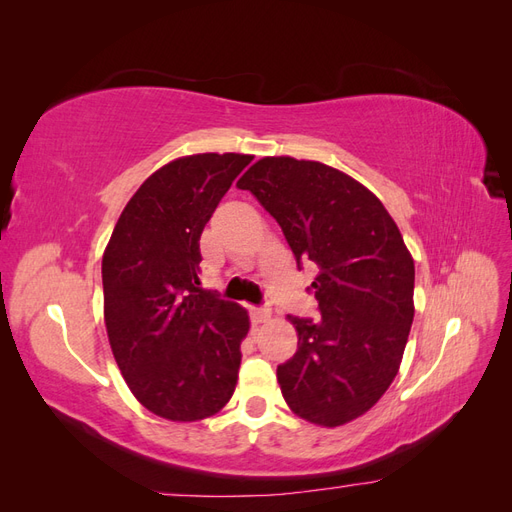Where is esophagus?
<instances>
[{
    "label": "esophagus",
    "instance_id": "1",
    "mask_svg": "<svg viewBox=\"0 0 512 512\" xmlns=\"http://www.w3.org/2000/svg\"><path fill=\"white\" fill-rule=\"evenodd\" d=\"M271 318V309L265 307H252V322L260 324V322H267Z\"/></svg>",
    "mask_w": 512,
    "mask_h": 512
}]
</instances>
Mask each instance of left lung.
<instances>
[{
  "label": "left lung",
  "instance_id": "8db88e82",
  "mask_svg": "<svg viewBox=\"0 0 512 512\" xmlns=\"http://www.w3.org/2000/svg\"><path fill=\"white\" fill-rule=\"evenodd\" d=\"M301 262L312 260L320 320L288 316L299 335L277 365L290 410L337 427L365 414L395 380L414 318V260L389 211L327 164L262 158L239 179Z\"/></svg>",
  "mask_w": 512,
  "mask_h": 512
}]
</instances>
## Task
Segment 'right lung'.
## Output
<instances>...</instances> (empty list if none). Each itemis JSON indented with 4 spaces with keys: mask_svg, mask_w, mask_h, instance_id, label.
Instances as JSON below:
<instances>
[{
    "mask_svg": "<svg viewBox=\"0 0 512 512\" xmlns=\"http://www.w3.org/2000/svg\"><path fill=\"white\" fill-rule=\"evenodd\" d=\"M254 160L198 153L156 170L121 211L102 258L104 322L141 404L168 421H203L235 393L250 316L200 288V235Z\"/></svg>",
    "mask_w": 512,
    "mask_h": 512,
    "instance_id": "add662e5",
    "label": "right lung"
}]
</instances>
